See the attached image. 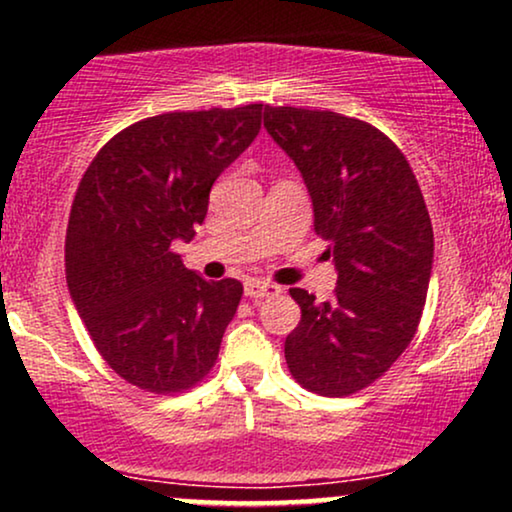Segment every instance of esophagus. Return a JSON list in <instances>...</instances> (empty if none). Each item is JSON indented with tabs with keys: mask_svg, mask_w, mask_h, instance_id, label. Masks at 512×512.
<instances>
[{
	"mask_svg": "<svg viewBox=\"0 0 512 512\" xmlns=\"http://www.w3.org/2000/svg\"><path fill=\"white\" fill-rule=\"evenodd\" d=\"M281 286L269 284V281H260V279H248L245 281V296L252 298V301H264V298L279 296Z\"/></svg>",
	"mask_w": 512,
	"mask_h": 512,
	"instance_id": "esophagus-1",
	"label": "esophagus"
}]
</instances>
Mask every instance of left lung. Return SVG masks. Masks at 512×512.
<instances>
[{"instance_id":"1","label":"left lung","mask_w":512,"mask_h":512,"mask_svg":"<svg viewBox=\"0 0 512 512\" xmlns=\"http://www.w3.org/2000/svg\"><path fill=\"white\" fill-rule=\"evenodd\" d=\"M264 127L301 170L337 267L332 301L289 291L301 322L284 342L286 363L305 390L354 395L402 356L424 313L433 267L424 195L402 151L368 122L267 105Z\"/></svg>"}]
</instances>
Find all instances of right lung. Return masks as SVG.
<instances>
[{"instance_id": "add662e5", "label": "right lung", "mask_w": 512, "mask_h": 512, "mask_svg": "<svg viewBox=\"0 0 512 512\" xmlns=\"http://www.w3.org/2000/svg\"><path fill=\"white\" fill-rule=\"evenodd\" d=\"M262 127V103L163 113L98 151L64 240L67 286L98 354L127 383L168 395L214 368L243 284L207 281L175 240L202 226L216 178Z\"/></svg>"}]
</instances>
